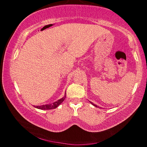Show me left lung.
Listing matches in <instances>:
<instances>
[{
	"mask_svg": "<svg viewBox=\"0 0 147 147\" xmlns=\"http://www.w3.org/2000/svg\"><path fill=\"white\" fill-rule=\"evenodd\" d=\"M93 105H94V106H95V107H98V106H96V105H94V104H93Z\"/></svg>",
	"mask_w": 147,
	"mask_h": 147,
	"instance_id": "1",
	"label": "left lung"
}]
</instances>
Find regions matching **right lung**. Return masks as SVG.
Listing matches in <instances>:
<instances>
[{"label": "right lung", "instance_id": "right-lung-1", "mask_svg": "<svg viewBox=\"0 0 147 147\" xmlns=\"http://www.w3.org/2000/svg\"><path fill=\"white\" fill-rule=\"evenodd\" d=\"M66 95V94H65ZM65 95L63 98H61V99H59L58 101L55 102L53 104H45V105H42V106H34V107H36V108L40 109H54L58 107L59 104H60L62 102H63L65 98Z\"/></svg>", "mask_w": 147, "mask_h": 147}]
</instances>
